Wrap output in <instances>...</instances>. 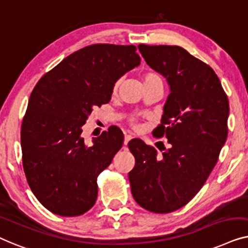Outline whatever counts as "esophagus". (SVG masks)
Masks as SVG:
<instances>
[{"label":"esophagus","instance_id":"esophagus-1","mask_svg":"<svg viewBox=\"0 0 248 248\" xmlns=\"http://www.w3.org/2000/svg\"><path fill=\"white\" fill-rule=\"evenodd\" d=\"M131 139H132V136H131V135H125V136H124V144L127 145L128 142L131 140Z\"/></svg>","mask_w":248,"mask_h":248}]
</instances>
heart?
<instances>
[{"mask_svg":"<svg viewBox=\"0 0 248 248\" xmlns=\"http://www.w3.org/2000/svg\"><path fill=\"white\" fill-rule=\"evenodd\" d=\"M145 81H160V82H163L162 78H160V76L157 75V74H155V73H147V74H146L145 78H144V82ZM118 86H119V81H116V82H114V84H113L114 92L117 91Z\"/></svg>","mask_w":248,"mask_h":248,"instance_id":"1","label":"heart"}]
</instances>
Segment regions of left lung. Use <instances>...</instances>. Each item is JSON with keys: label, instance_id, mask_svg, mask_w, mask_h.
<instances>
[{"label": "left lung", "instance_id": "left-lung-1", "mask_svg": "<svg viewBox=\"0 0 248 248\" xmlns=\"http://www.w3.org/2000/svg\"><path fill=\"white\" fill-rule=\"evenodd\" d=\"M149 67L166 78L170 95L154 130L170 145L162 155L140 139L129 141L132 197L146 210L169 214L197 194L218 162L228 135V97L210 66L179 46L139 45Z\"/></svg>", "mask_w": 248, "mask_h": 248}]
</instances>
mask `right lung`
<instances>
[{"label":"right lung","mask_w":248,"mask_h":248,"mask_svg":"<svg viewBox=\"0 0 248 248\" xmlns=\"http://www.w3.org/2000/svg\"><path fill=\"white\" fill-rule=\"evenodd\" d=\"M136 49L91 45L34 86L21 125L23 170L31 191L53 214L75 217L95 203L96 177L119 152L124 134L111 125L88 145L82 127L94 108L111 100L114 82L140 64Z\"/></svg>","instance_id":"right-lung-1"}]
</instances>
